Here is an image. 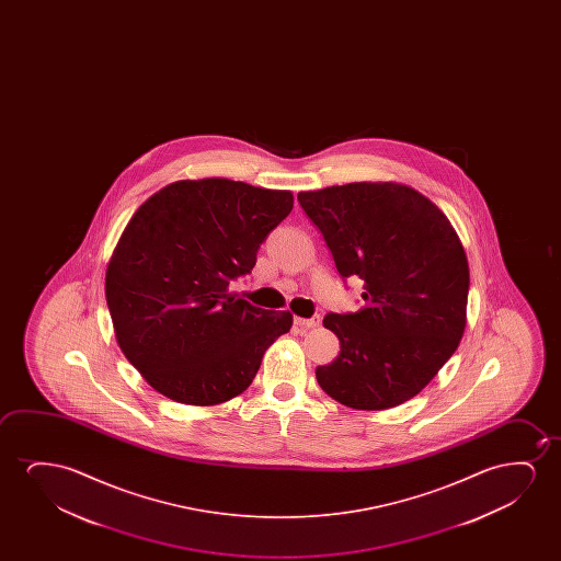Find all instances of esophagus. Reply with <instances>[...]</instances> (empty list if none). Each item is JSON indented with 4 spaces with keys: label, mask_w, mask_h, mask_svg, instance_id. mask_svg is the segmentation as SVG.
<instances>
[{
    "label": "esophagus",
    "mask_w": 561,
    "mask_h": 561,
    "mask_svg": "<svg viewBox=\"0 0 561 561\" xmlns=\"http://www.w3.org/2000/svg\"><path fill=\"white\" fill-rule=\"evenodd\" d=\"M320 322H322V318L318 314L312 316V318H295V325H297L300 331H308L312 330V328H318Z\"/></svg>",
    "instance_id": "34e87169"
}]
</instances>
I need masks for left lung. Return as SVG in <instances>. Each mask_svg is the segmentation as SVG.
Segmentation results:
<instances>
[{"label": "left lung", "mask_w": 561, "mask_h": 561, "mask_svg": "<svg viewBox=\"0 0 561 561\" xmlns=\"http://www.w3.org/2000/svg\"><path fill=\"white\" fill-rule=\"evenodd\" d=\"M297 199L343 282H364L358 312L323 318L341 353L316 379L348 408L399 407L437 376L463 335L469 268L460 239L408 185L356 182Z\"/></svg>", "instance_id": "left-lung-1"}]
</instances>
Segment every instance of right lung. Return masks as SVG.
I'll list each match as a JSON object with an SVG mask.
<instances>
[{
    "label": "right lung",
    "mask_w": 561,
    "mask_h": 561,
    "mask_svg": "<svg viewBox=\"0 0 561 561\" xmlns=\"http://www.w3.org/2000/svg\"><path fill=\"white\" fill-rule=\"evenodd\" d=\"M291 192L226 178L162 187L131 216L108 262L105 297L116 341L154 391L213 407L253 383L293 316L231 297L251 274Z\"/></svg>",
    "instance_id": "add662e5"
}]
</instances>
